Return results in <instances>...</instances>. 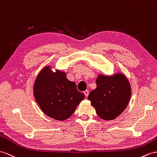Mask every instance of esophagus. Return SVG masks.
<instances>
[{
	"instance_id": "34e87169",
	"label": "esophagus",
	"mask_w": 157,
	"mask_h": 157,
	"mask_svg": "<svg viewBox=\"0 0 157 157\" xmlns=\"http://www.w3.org/2000/svg\"><path fill=\"white\" fill-rule=\"evenodd\" d=\"M84 93H85V97H87L88 96H89V91L88 90H85V92H84Z\"/></svg>"
}]
</instances>
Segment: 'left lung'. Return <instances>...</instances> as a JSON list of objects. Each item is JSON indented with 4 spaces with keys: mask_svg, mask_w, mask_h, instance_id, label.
Returning a JSON list of instances; mask_svg holds the SVG:
<instances>
[{
    "mask_svg": "<svg viewBox=\"0 0 157 157\" xmlns=\"http://www.w3.org/2000/svg\"><path fill=\"white\" fill-rule=\"evenodd\" d=\"M97 88L90 91L88 99L103 120L116 118L127 108L131 95V89L127 78L121 73L113 76L99 75Z\"/></svg>",
    "mask_w": 157,
    "mask_h": 157,
    "instance_id": "left-lung-1",
    "label": "left lung"
}]
</instances>
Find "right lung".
Instances as JSON below:
<instances>
[{
    "mask_svg": "<svg viewBox=\"0 0 157 157\" xmlns=\"http://www.w3.org/2000/svg\"><path fill=\"white\" fill-rule=\"evenodd\" d=\"M34 95L42 110L58 121L69 118L85 98L76 84L67 78L65 72H53L49 67H44L37 76Z\"/></svg>",
    "mask_w": 157,
    "mask_h": 157,
    "instance_id": "add662e5",
    "label": "right lung"
}]
</instances>
